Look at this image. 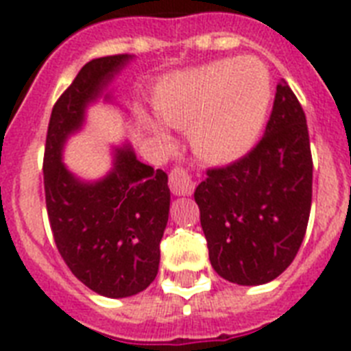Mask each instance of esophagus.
<instances>
[{
  "instance_id": "1",
  "label": "esophagus",
  "mask_w": 351,
  "mask_h": 351,
  "mask_svg": "<svg viewBox=\"0 0 351 351\" xmlns=\"http://www.w3.org/2000/svg\"><path fill=\"white\" fill-rule=\"evenodd\" d=\"M169 184L173 195H192L195 182L184 169H173L169 176Z\"/></svg>"
}]
</instances>
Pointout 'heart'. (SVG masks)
I'll list each match as a JSON object with an SVG mask.
<instances>
[{"label":"heart","mask_w":351,"mask_h":351,"mask_svg":"<svg viewBox=\"0 0 351 351\" xmlns=\"http://www.w3.org/2000/svg\"><path fill=\"white\" fill-rule=\"evenodd\" d=\"M271 102V75L254 57L215 60L167 75L152 95L159 120L176 129L188 127L195 154L213 165L237 161L258 143ZM143 121L156 140L169 143L163 123Z\"/></svg>","instance_id":"1"}]
</instances>
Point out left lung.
<instances>
[{
  "instance_id": "left-lung-1",
  "label": "left lung",
  "mask_w": 351,
  "mask_h": 351,
  "mask_svg": "<svg viewBox=\"0 0 351 351\" xmlns=\"http://www.w3.org/2000/svg\"><path fill=\"white\" fill-rule=\"evenodd\" d=\"M211 267L237 285H263L292 263L312 204V156L305 112L287 82L265 134L249 154L208 170L195 188Z\"/></svg>"
}]
</instances>
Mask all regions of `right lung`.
Returning <instances> with one entry per match:
<instances>
[{
    "label": "right lung",
    "instance_id": "obj_1",
    "mask_svg": "<svg viewBox=\"0 0 351 351\" xmlns=\"http://www.w3.org/2000/svg\"><path fill=\"white\" fill-rule=\"evenodd\" d=\"M134 55L89 60L53 106L45 149V193L51 233L69 271L100 296L129 298L154 282L169 222V176L141 163L130 143L112 147L111 169L82 179L64 163V147L102 100L121 107L112 80Z\"/></svg>",
    "mask_w": 351,
    "mask_h": 351
}]
</instances>
